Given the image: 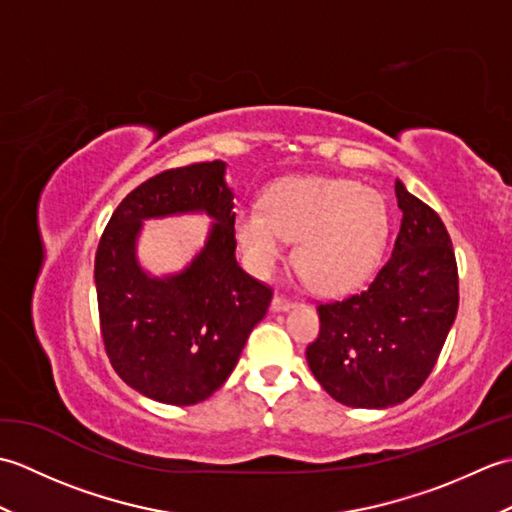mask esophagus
Returning <instances> with one entry per match:
<instances>
[{"label": "esophagus", "instance_id": "obj_1", "mask_svg": "<svg viewBox=\"0 0 512 512\" xmlns=\"http://www.w3.org/2000/svg\"><path fill=\"white\" fill-rule=\"evenodd\" d=\"M290 308H295V301L281 297V295H275L273 301H270V310L273 312H288Z\"/></svg>", "mask_w": 512, "mask_h": 512}]
</instances>
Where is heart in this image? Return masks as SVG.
Returning a JSON list of instances; mask_svg holds the SVG:
<instances>
[{
    "instance_id": "b5f03b06",
    "label": "heart",
    "mask_w": 512,
    "mask_h": 512,
    "mask_svg": "<svg viewBox=\"0 0 512 512\" xmlns=\"http://www.w3.org/2000/svg\"><path fill=\"white\" fill-rule=\"evenodd\" d=\"M389 237L378 191L347 178L299 176L273 184L262 206L235 213V239L255 275H273L295 244V266L312 290L343 295L372 277Z\"/></svg>"
}]
</instances>
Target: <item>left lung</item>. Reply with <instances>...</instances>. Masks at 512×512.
<instances>
[{
	"mask_svg": "<svg viewBox=\"0 0 512 512\" xmlns=\"http://www.w3.org/2000/svg\"><path fill=\"white\" fill-rule=\"evenodd\" d=\"M400 231L389 262L361 295L319 306L306 358L347 407L385 409L422 387L458 314V264L440 215L396 180Z\"/></svg>",
	"mask_w": 512,
	"mask_h": 512,
	"instance_id": "8db88e82",
	"label": "left lung"
}]
</instances>
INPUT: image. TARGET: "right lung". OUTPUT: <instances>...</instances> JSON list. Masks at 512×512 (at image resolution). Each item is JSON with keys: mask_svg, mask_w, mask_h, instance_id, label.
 <instances>
[{"mask_svg": "<svg viewBox=\"0 0 512 512\" xmlns=\"http://www.w3.org/2000/svg\"><path fill=\"white\" fill-rule=\"evenodd\" d=\"M235 193L226 162L162 171L118 204L99 242L94 284L105 352L125 383L165 405H195L235 369L273 290L235 259ZM204 212L205 246L180 274L156 278L137 262L142 222Z\"/></svg>", "mask_w": 512, "mask_h": 512, "instance_id": "add662e5", "label": "right lung"}]
</instances>
